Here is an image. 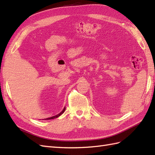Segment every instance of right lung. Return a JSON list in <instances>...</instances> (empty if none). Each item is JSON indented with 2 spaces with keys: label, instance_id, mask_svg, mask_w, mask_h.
Returning <instances> with one entry per match:
<instances>
[{
  "label": "right lung",
  "instance_id": "add662e5",
  "mask_svg": "<svg viewBox=\"0 0 155 155\" xmlns=\"http://www.w3.org/2000/svg\"><path fill=\"white\" fill-rule=\"evenodd\" d=\"M65 108H66V107H64V109L62 110L60 113L59 114H57V115H55V116H53V117H49V118H46V120H49V119H54V118H57V117H58L59 116H61V115L64 113V110H65Z\"/></svg>",
  "mask_w": 155,
  "mask_h": 155
}]
</instances>
